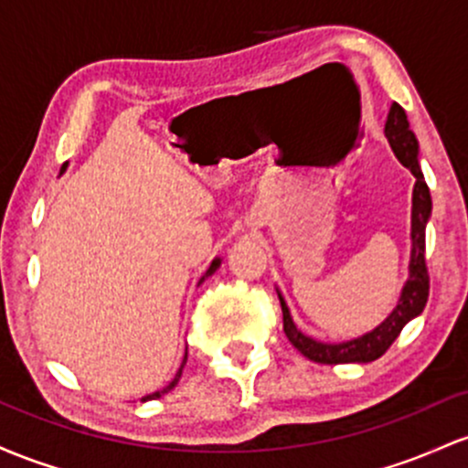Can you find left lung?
Returning a JSON list of instances; mask_svg holds the SVG:
<instances>
[{"label": "left lung", "mask_w": 468, "mask_h": 468, "mask_svg": "<svg viewBox=\"0 0 468 468\" xmlns=\"http://www.w3.org/2000/svg\"><path fill=\"white\" fill-rule=\"evenodd\" d=\"M385 136L389 141L396 159L416 176V186H413L411 197V256H409V276L404 281L400 298H398L393 312L376 329L358 335V338L343 340V343H323V340L312 338V335L303 334L296 327L285 298H282L281 290H276L278 298H281L282 329H285V335L304 358L320 362V365L371 362L380 358L391 347L393 340L400 335L404 324L422 314L429 298V274L427 261H424V232H427V223L431 218V194H429L422 167H420L418 139L411 133V128H409L407 114H404V110L398 103H393L389 110Z\"/></svg>", "instance_id": "8db88e82"}]
</instances>
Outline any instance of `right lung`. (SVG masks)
Returning <instances> with one entry per match:
<instances>
[{
	"label": "right lung",
	"instance_id": "right-lung-1",
	"mask_svg": "<svg viewBox=\"0 0 468 468\" xmlns=\"http://www.w3.org/2000/svg\"><path fill=\"white\" fill-rule=\"evenodd\" d=\"M64 172H66V164H64V167H61V172H59V175H64ZM218 267H220V259H214V261H212V265L207 267V271H206V274L201 276V281H198V282H203V281H206L207 276H212L214 271L218 270ZM186 362H187V347H186V356H183V362H181V367H178L176 376L172 378V382H170V385L164 387V389H161V391H154V393H150V396H144V398H141V402L156 400V398H161V396H164V393H167V391H172V389H175V387L178 385V378H181V374H183V367H186Z\"/></svg>",
	"mask_w": 468,
	"mask_h": 468
}]
</instances>
